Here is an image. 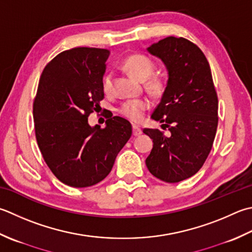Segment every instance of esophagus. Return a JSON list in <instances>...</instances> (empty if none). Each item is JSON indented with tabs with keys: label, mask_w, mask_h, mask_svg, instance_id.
Returning a JSON list of instances; mask_svg holds the SVG:
<instances>
[{
	"label": "esophagus",
	"mask_w": 252,
	"mask_h": 252,
	"mask_svg": "<svg viewBox=\"0 0 252 252\" xmlns=\"http://www.w3.org/2000/svg\"><path fill=\"white\" fill-rule=\"evenodd\" d=\"M132 130H133V135H134V136H139L142 133V130H141V127L139 126L133 125Z\"/></svg>",
	"instance_id": "esophagus-1"
}]
</instances>
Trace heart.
<instances>
[{
  "instance_id": "obj_1",
  "label": "heart",
  "mask_w": 252,
  "mask_h": 252,
  "mask_svg": "<svg viewBox=\"0 0 252 252\" xmlns=\"http://www.w3.org/2000/svg\"><path fill=\"white\" fill-rule=\"evenodd\" d=\"M122 66L131 75L141 81H144V86L147 91L155 96H159L165 91L166 83L159 75H152L154 71V62L144 54L135 53L126 57L122 62ZM102 88L106 93H110L112 88V76L110 73L105 74L102 77ZM150 108V101L145 98L131 99L123 102L118 111L120 115L127 118L133 122L142 120L144 112Z\"/></svg>"
}]
</instances>
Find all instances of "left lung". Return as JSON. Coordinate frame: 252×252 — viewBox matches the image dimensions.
<instances>
[{
	"instance_id": "left-lung-1",
	"label": "left lung",
	"mask_w": 252,
	"mask_h": 252,
	"mask_svg": "<svg viewBox=\"0 0 252 252\" xmlns=\"http://www.w3.org/2000/svg\"><path fill=\"white\" fill-rule=\"evenodd\" d=\"M147 51L168 70L166 90L152 119L164 122L170 134L143 130L154 143L145 162L156 178L176 184L195 175L208 158L219 123L218 94L210 64L195 43L170 36Z\"/></svg>"
}]
</instances>
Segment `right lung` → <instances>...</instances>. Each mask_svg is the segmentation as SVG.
<instances>
[{
    "instance_id": "right-lung-1",
    "label": "right lung",
    "mask_w": 252,
    "mask_h": 252,
    "mask_svg": "<svg viewBox=\"0 0 252 252\" xmlns=\"http://www.w3.org/2000/svg\"><path fill=\"white\" fill-rule=\"evenodd\" d=\"M110 51L78 47L59 53L43 68L32 112L42 157L57 178L74 188L98 184L132 135L131 123L108 117L106 126L88 125L100 108L102 76Z\"/></svg>"
}]
</instances>
